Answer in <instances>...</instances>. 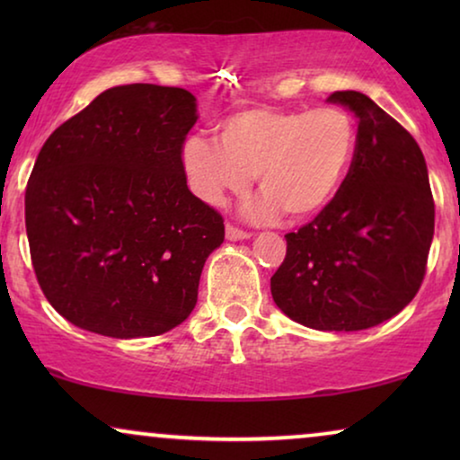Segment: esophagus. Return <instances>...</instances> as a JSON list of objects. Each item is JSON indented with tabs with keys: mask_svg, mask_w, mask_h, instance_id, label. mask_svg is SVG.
<instances>
[{
	"mask_svg": "<svg viewBox=\"0 0 460 460\" xmlns=\"http://www.w3.org/2000/svg\"><path fill=\"white\" fill-rule=\"evenodd\" d=\"M226 238H228L230 243H236V241H244V238H251V234L249 232H244V230H238V228H234V226H226Z\"/></svg>",
	"mask_w": 460,
	"mask_h": 460,
	"instance_id": "esophagus-1",
	"label": "esophagus"
}]
</instances>
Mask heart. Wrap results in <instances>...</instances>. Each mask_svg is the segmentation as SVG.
I'll use <instances>...</instances> for the list:
<instances>
[{
    "label": "heart",
    "instance_id": "b5f03b06",
    "mask_svg": "<svg viewBox=\"0 0 460 460\" xmlns=\"http://www.w3.org/2000/svg\"><path fill=\"white\" fill-rule=\"evenodd\" d=\"M354 119L337 106L285 111L253 106L217 123V140L190 136L181 144V169L190 190L207 205L243 194L255 175L263 192L244 211L255 222L287 213L305 222L341 190L356 156Z\"/></svg>",
    "mask_w": 460,
    "mask_h": 460
}]
</instances>
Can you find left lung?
I'll list each match as a JSON object with an SVG mask.
<instances>
[{
  "label": "left lung",
  "mask_w": 460,
  "mask_h": 460,
  "mask_svg": "<svg viewBox=\"0 0 460 460\" xmlns=\"http://www.w3.org/2000/svg\"><path fill=\"white\" fill-rule=\"evenodd\" d=\"M358 121L348 178L318 217L287 234L274 304L316 331H364L411 304L425 276L436 207L414 137L367 93L335 92Z\"/></svg>",
  "instance_id": "left-lung-1"
}]
</instances>
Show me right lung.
Masks as SVG:
<instances>
[{
  "label": "right lung",
  "instance_id": "add662e5",
  "mask_svg": "<svg viewBox=\"0 0 460 460\" xmlns=\"http://www.w3.org/2000/svg\"><path fill=\"white\" fill-rule=\"evenodd\" d=\"M181 87H111L43 144L24 194L40 287L60 316L115 339L184 323L224 243V219L194 197L181 144L197 123Z\"/></svg>",
  "mask_w": 460,
  "mask_h": 460
}]
</instances>
